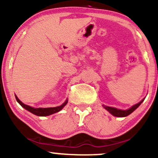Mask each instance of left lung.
Segmentation results:
<instances>
[{"mask_svg": "<svg viewBox=\"0 0 158 158\" xmlns=\"http://www.w3.org/2000/svg\"><path fill=\"white\" fill-rule=\"evenodd\" d=\"M143 100H144V98L141 101V102H140L139 103L135 104V105L132 106V107L130 108V109H129V110H118V109H116V108L111 107H107V106H104V107L105 108V109L107 110H108V111H109L110 113L112 114V115H114V116L125 117V116H127V115H130V114L132 113V112L134 111V110H135L137 108L139 107L140 104L143 102Z\"/></svg>", "mask_w": 158, "mask_h": 158, "instance_id": "left-lung-1", "label": "left lung"}]
</instances>
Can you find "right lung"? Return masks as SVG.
<instances>
[{"instance_id":"add662e5","label":"right lung","mask_w":158,"mask_h":158,"mask_svg":"<svg viewBox=\"0 0 158 158\" xmlns=\"http://www.w3.org/2000/svg\"><path fill=\"white\" fill-rule=\"evenodd\" d=\"M15 98H16L17 102H18L23 107L25 108L26 110H27L28 111L31 112V113L35 114L36 115H38V116H47V115H50L51 114L57 113V112L60 111V110H62L68 103V100H66L64 103L62 104L61 106H59V107L49 108H34L30 107V106L28 105H26V104H24L23 102H20V99L17 97V96H15Z\"/></svg>"}]
</instances>
